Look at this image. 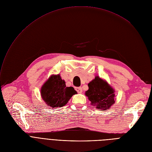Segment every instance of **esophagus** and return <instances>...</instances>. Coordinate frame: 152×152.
I'll use <instances>...</instances> for the list:
<instances>
[{
  "mask_svg": "<svg viewBox=\"0 0 152 152\" xmlns=\"http://www.w3.org/2000/svg\"><path fill=\"white\" fill-rule=\"evenodd\" d=\"M75 90L78 93H82V87H75Z\"/></svg>",
  "mask_w": 152,
  "mask_h": 152,
  "instance_id": "34e87169",
  "label": "esophagus"
}]
</instances>
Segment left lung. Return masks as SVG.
<instances>
[{"label":"left lung","mask_w":152,"mask_h":152,"mask_svg":"<svg viewBox=\"0 0 152 152\" xmlns=\"http://www.w3.org/2000/svg\"><path fill=\"white\" fill-rule=\"evenodd\" d=\"M88 86V90L85 95L96 109L104 111L110 109L115 103V90L106 80L96 76Z\"/></svg>","instance_id":"1"}]
</instances>
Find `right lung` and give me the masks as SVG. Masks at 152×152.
I'll return each mask as SVG.
<instances>
[{
	"instance_id": "obj_1",
	"label": "right lung",
	"mask_w": 152,
	"mask_h": 152,
	"mask_svg": "<svg viewBox=\"0 0 152 152\" xmlns=\"http://www.w3.org/2000/svg\"><path fill=\"white\" fill-rule=\"evenodd\" d=\"M41 96L48 106L52 108L66 105L77 91L72 86L67 87L60 74L51 75L41 88Z\"/></svg>"
}]
</instances>
